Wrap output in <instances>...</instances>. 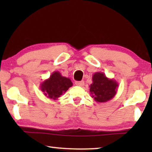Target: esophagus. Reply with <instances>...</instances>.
I'll use <instances>...</instances> for the list:
<instances>
[{"label": "esophagus", "mask_w": 152, "mask_h": 152, "mask_svg": "<svg viewBox=\"0 0 152 152\" xmlns=\"http://www.w3.org/2000/svg\"><path fill=\"white\" fill-rule=\"evenodd\" d=\"M75 84L77 85V86H84V81H80V82H75Z\"/></svg>", "instance_id": "obj_1"}]
</instances>
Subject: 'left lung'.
Masks as SVG:
<instances>
[{
  "label": "left lung",
  "instance_id": "left-lung-1",
  "mask_svg": "<svg viewBox=\"0 0 152 152\" xmlns=\"http://www.w3.org/2000/svg\"><path fill=\"white\" fill-rule=\"evenodd\" d=\"M90 94L97 102H107L113 99L118 91V84L114 79L108 78L104 72H97L92 77Z\"/></svg>",
  "mask_w": 152,
  "mask_h": 152
}]
</instances>
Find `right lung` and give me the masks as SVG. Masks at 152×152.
Returning <instances> with one entry per match:
<instances>
[{
  "label": "right lung",
  "instance_id": "obj_1",
  "mask_svg": "<svg viewBox=\"0 0 152 152\" xmlns=\"http://www.w3.org/2000/svg\"><path fill=\"white\" fill-rule=\"evenodd\" d=\"M72 86L70 78L62 76L59 71H55L48 79L41 83L40 89L45 97L56 100Z\"/></svg>",
  "mask_w": 152,
  "mask_h": 152
}]
</instances>
